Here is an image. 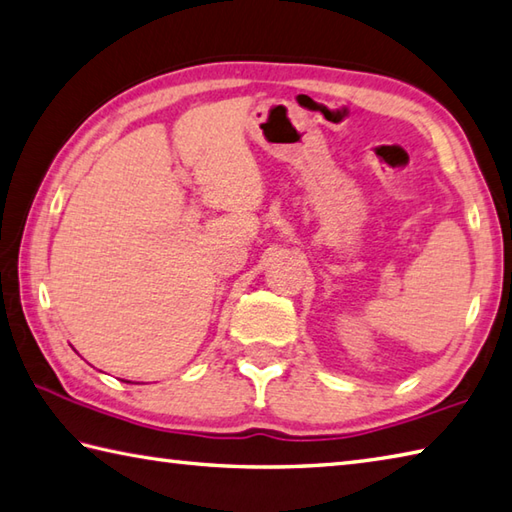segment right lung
<instances>
[{"instance_id":"right-lung-1","label":"right lung","mask_w":512,"mask_h":512,"mask_svg":"<svg viewBox=\"0 0 512 512\" xmlns=\"http://www.w3.org/2000/svg\"><path fill=\"white\" fill-rule=\"evenodd\" d=\"M127 383H129V381H127Z\"/></svg>"}]
</instances>
